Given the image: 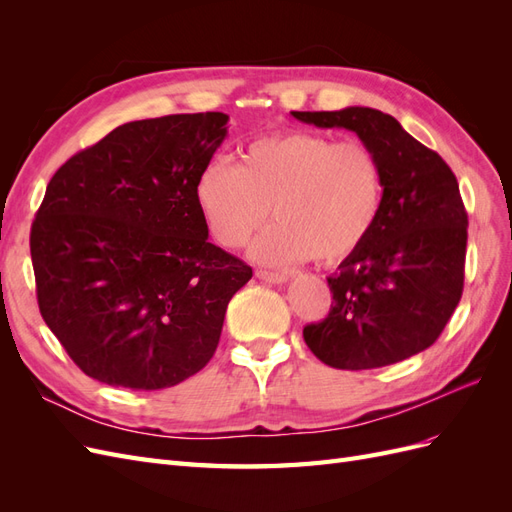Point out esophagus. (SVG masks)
Returning <instances> with one entry per match:
<instances>
[{
  "label": "esophagus",
  "mask_w": 512,
  "mask_h": 512,
  "mask_svg": "<svg viewBox=\"0 0 512 512\" xmlns=\"http://www.w3.org/2000/svg\"><path fill=\"white\" fill-rule=\"evenodd\" d=\"M256 277H260V280H265V282H271V284H282L288 280V275L284 271H271V269H258Z\"/></svg>",
  "instance_id": "34e87169"
}]
</instances>
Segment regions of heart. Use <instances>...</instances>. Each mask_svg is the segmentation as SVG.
<instances>
[{"mask_svg":"<svg viewBox=\"0 0 512 512\" xmlns=\"http://www.w3.org/2000/svg\"><path fill=\"white\" fill-rule=\"evenodd\" d=\"M382 196L374 149L309 130L256 138L239 164L215 158L196 179L198 209L228 250L243 247L273 213L277 222L254 247V256L271 265L352 256L374 230Z\"/></svg>","mask_w":512,"mask_h":512,"instance_id":"1","label":"heart"}]
</instances>
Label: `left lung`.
<instances>
[{"label":"left lung","mask_w":512,"mask_h":512,"mask_svg":"<svg viewBox=\"0 0 512 512\" xmlns=\"http://www.w3.org/2000/svg\"><path fill=\"white\" fill-rule=\"evenodd\" d=\"M318 128H346L376 151L384 196L367 241L327 277L331 312L303 329L324 365L376 369L429 348L463 292L468 213L453 170L376 108L292 111Z\"/></svg>","instance_id":"1"}]
</instances>
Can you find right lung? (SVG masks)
<instances>
[{"mask_svg":"<svg viewBox=\"0 0 512 512\" xmlns=\"http://www.w3.org/2000/svg\"><path fill=\"white\" fill-rule=\"evenodd\" d=\"M228 115L130 121L46 185L29 235L40 314L83 374L168 389L218 348L252 267L209 243L196 179Z\"/></svg>","mask_w":512,"mask_h":512,"instance_id":"add662e5","label":"right lung"}]
</instances>
